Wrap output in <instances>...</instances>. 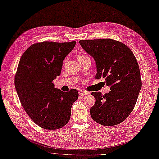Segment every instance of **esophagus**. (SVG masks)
I'll list each match as a JSON object with an SVG mask.
<instances>
[{"mask_svg": "<svg viewBox=\"0 0 159 159\" xmlns=\"http://www.w3.org/2000/svg\"><path fill=\"white\" fill-rule=\"evenodd\" d=\"M88 94H89V93L87 92H84V91H82V90L79 91V95L81 96H86V95H88Z\"/></svg>", "mask_w": 159, "mask_h": 159, "instance_id": "34e87169", "label": "esophagus"}]
</instances>
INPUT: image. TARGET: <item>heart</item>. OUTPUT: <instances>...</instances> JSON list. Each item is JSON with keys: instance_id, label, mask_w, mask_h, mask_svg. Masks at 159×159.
<instances>
[{"instance_id": "b5f03b06", "label": "heart", "mask_w": 159, "mask_h": 159, "mask_svg": "<svg viewBox=\"0 0 159 159\" xmlns=\"http://www.w3.org/2000/svg\"><path fill=\"white\" fill-rule=\"evenodd\" d=\"M87 58H88V57H86V56L78 55V56H77V60H82V59H87Z\"/></svg>"}]
</instances>
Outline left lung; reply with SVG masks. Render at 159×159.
Masks as SVG:
<instances>
[{"mask_svg": "<svg viewBox=\"0 0 159 159\" xmlns=\"http://www.w3.org/2000/svg\"><path fill=\"white\" fill-rule=\"evenodd\" d=\"M80 44L96 61V79L104 78V84L111 86L104 95L91 93L96 99L91 117L104 126L118 125L132 112L142 88L136 58L128 46L111 38L82 40Z\"/></svg>", "mask_w": 159, "mask_h": 159, "instance_id": "left-lung-1", "label": "left lung"}]
</instances>
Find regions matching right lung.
I'll return each instance as SVG.
<instances>
[{
  "mask_svg": "<svg viewBox=\"0 0 159 159\" xmlns=\"http://www.w3.org/2000/svg\"><path fill=\"white\" fill-rule=\"evenodd\" d=\"M75 43L38 42L30 46L19 61L15 76L19 100L31 119L44 129L55 130L66 125L73 104L78 98L75 89L62 92L52 83Z\"/></svg>",
  "mask_w": 159,
  "mask_h": 159,
  "instance_id": "1",
  "label": "right lung"
}]
</instances>
